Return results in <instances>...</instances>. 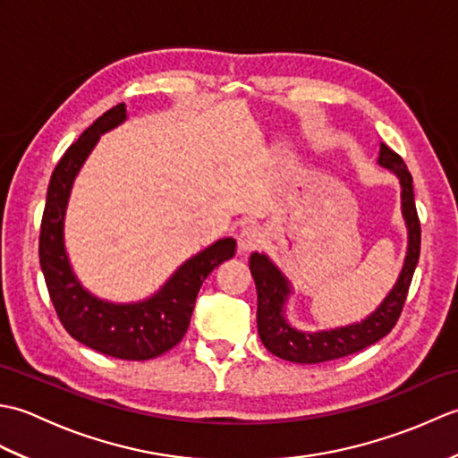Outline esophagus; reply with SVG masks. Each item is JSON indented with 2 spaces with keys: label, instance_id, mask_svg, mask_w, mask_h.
I'll use <instances>...</instances> for the list:
<instances>
[{
  "label": "esophagus",
  "instance_id": "1",
  "mask_svg": "<svg viewBox=\"0 0 458 458\" xmlns=\"http://www.w3.org/2000/svg\"><path fill=\"white\" fill-rule=\"evenodd\" d=\"M261 242H264V234L258 226H244L238 236V251L246 254V251L259 248Z\"/></svg>",
  "mask_w": 458,
  "mask_h": 458
}]
</instances>
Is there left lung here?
Segmentation results:
<instances>
[{"mask_svg":"<svg viewBox=\"0 0 458 458\" xmlns=\"http://www.w3.org/2000/svg\"><path fill=\"white\" fill-rule=\"evenodd\" d=\"M377 163L390 169L402 184V212L407 224V256L397 284L382 301V305L362 323L318 330V333H303V330L291 327L285 318V301L291 293L287 277L266 254L254 251L250 258V271L258 289V333L271 354L297 364L327 362V360L360 352L384 338L395 327L403 310L417 261H420L421 224L413 200V179L403 159L382 143Z\"/></svg>","mask_w":458,"mask_h":458,"instance_id":"1","label":"left lung"}]
</instances>
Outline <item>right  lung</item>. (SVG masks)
<instances>
[{"instance_id":"obj_1","label":"right lung","mask_w":458,"mask_h":458,"mask_svg":"<svg viewBox=\"0 0 458 458\" xmlns=\"http://www.w3.org/2000/svg\"><path fill=\"white\" fill-rule=\"evenodd\" d=\"M125 104L102 114L56 163L47 189L38 261L48 295L66 333L96 352L120 360H149L179 344L202 281L236 254V240L222 238L184 261L157 293L140 303H110L86 291L64 250V212L74 177L100 135L125 122Z\"/></svg>"}]
</instances>
